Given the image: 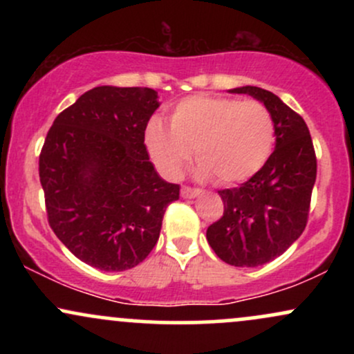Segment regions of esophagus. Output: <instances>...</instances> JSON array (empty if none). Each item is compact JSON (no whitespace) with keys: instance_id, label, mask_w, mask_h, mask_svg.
Masks as SVG:
<instances>
[{"instance_id":"esophagus-1","label":"esophagus","mask_w":354,"mask_h":354,"mask_svg":"<svg viewBox=\"0 0 354 354\" xmlns=\"http://www.w3.org/2000/svg\"><path fill=\"white\" fill-rule=\"evenodd\" d=\"M201 193L200 188H191V186H183L181 188V196L183 198H194Z\"/></svg>"}]
</instances>
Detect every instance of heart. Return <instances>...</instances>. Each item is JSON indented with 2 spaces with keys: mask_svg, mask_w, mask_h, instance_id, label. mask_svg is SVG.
Returning <instances> with one entry per match:
<instances>
[{
  "mask_svg": "<svg viewBox=\"0 0 354 354\" xmlns=\"http://www.w3.org/2000/svg\"><path fill=\"white\" fill-rule=\"evenodd\" d=\"M168 121L169 129L151 121L145 140L154 165L169 178L180 176L194 149L203 176L236 185L258 173L274 148V120L261 101L194 95L181 100Z\"/></svg>",
  "mask_w": 354,
  "mask_h": 354,
  "instance_id": "b5f03b06",
  "label": "heart"
}]
</instances>
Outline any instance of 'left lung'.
<instances>
[{
	"label": "left lung",
	"instance_id": "8db88e82",
	"mask_svg": "<svg viewBox=\"0 0 354 354\" xmlns=\"http://www.w3.org/2000/svg\"><path fill=\"white\" fill-rule=\"evenodd\" d=\"M263 101L276 128V148L250 180L219 189L225 211L206 230L219 259L231 266L254 268L273 261L301 236L310 216L316 181V153L306 123L268 89L243 86Z\"/></svg>",
	"mask_w": 354,
	"mask_h": 354
}]
</instances>
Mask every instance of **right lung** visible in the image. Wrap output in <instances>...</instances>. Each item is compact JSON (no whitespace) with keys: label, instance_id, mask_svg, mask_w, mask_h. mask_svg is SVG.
<instances>
[{"label":"right lung","instance_id":"1","mask_svg":"<svg viewBox=\"0 0 354 354\" xmlns=\"http://www.w3.org/2000/svg\"><path fill=\"white\" fill-rule=\"evenodd\" d=\"M151 88L98 86L61 111L39 153L46 216L76 258L101 271L135 268L160 238L180 185L158 176L145 131Z\"/></svg>","mask_w":354,"mask_h":354}]
</instances>
